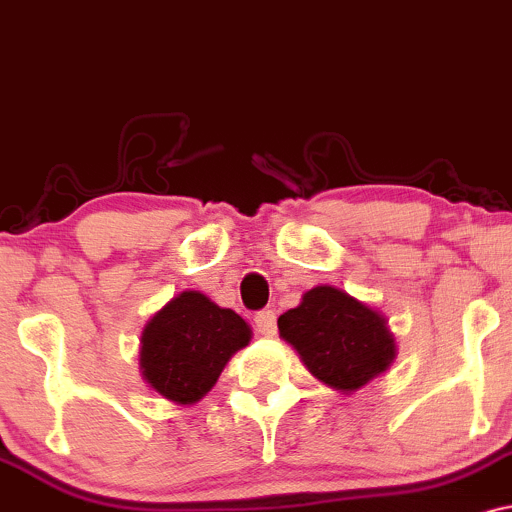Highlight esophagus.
<instances>
[{"instance_id": "obj_1", "label": "esophagus", "mask_w": 512, "mask_h": 512, "mask_svg": "<svg viewBox=\"0 0 512 512\" xmlns=\"http://www.w3.org/2000/svg\"><path fill=\"white\" fill-rule=\"evenodd\" d=\"M254 321H256V330H258V333L266 335V338H273L275 330H278V323H275V311H270V309L258 311Z\"/></svg>"}]
</instances>
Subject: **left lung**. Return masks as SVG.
Masks as SVG:
<instances>
[{
	"label": "left lung",
	"instance_id": "left-lung-1",
	"mask_svg": "<svg viewBox=\"0 0 512 512\" xmlns=\"http://www.w3.org/2000/svg\"><path fill=\"white\" fill-rule=\"evenodd\" d=\"M278 330L306 369L340 393L366 386L395 359L386 318L330 285L304 292L302 304L278 318Z\"/></svg>",
	"mask_w": 512,
	"mask_h": 512
}]
</instances>
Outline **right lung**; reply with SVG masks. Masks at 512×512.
Segmentation results:
<instances>
[{
	"mask_svg": "<svg viewBox=\"0 0 512 512\" xmlns=\"http://www.w3.org/2000/svg\"><path fill=\"white\" fill-rule=\"evenodd\" d=\"M249 340L251 328L242 316L189 290L177 294L146 323L138 364L155 393L177 405H194Z\"/></svg>",
	"mask_w": 512,
	"mask_h": 512,
	"instance_id": "right-lung-1",
	"label": "right lung"
}]
</instances>
